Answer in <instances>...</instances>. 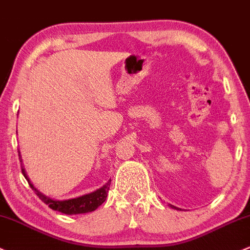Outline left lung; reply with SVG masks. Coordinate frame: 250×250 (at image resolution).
Wrapping results in <instances>:
<instances>
[{
  "instance_id": "left-lung-1",
  "label": "left lung",
  "mask_w": 250,
  "mask_h": 250,
  "mask_svg": "<svg viewBox=\"0 0 250 250\" xmlns=\"http://www.w3.org/2000/svg\"><path fill=\"white\" fill-rule=\"evenodd\" d=\"M169 207L173 208V209H178V208H175V207H173V205H171V204H169ZM178 210H179V209H178Z\"/></svg>"
}]
</instances>
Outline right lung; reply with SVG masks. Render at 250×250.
Instances as JSON below:
<instances>
[{
	"label": "right lung",
	"instance_id": "obj_1",
	"mask_svg": "<svg viewBox=\"0 0 250 250\" xmlns=\"http://www.w3.org/2000/svg\"><path fill=\"white\" fill-rule=\"evenodd\" d=\"M19 156H20V153H19ZM21 171H22V174L24 175L27 182H28L32 190H34L35 194L39 197L41 201L45 203L46 205H48V208H51L52 210L59 211V212L65 213V215H78V213H86L95 211L100 205H102L103 203L105 202L106 196H108L106 193L109 192V188H110L111 184V180H109L105 185L102 186L101 188H98L97 191L89 194H84V196L78 197V198L68 199V201H53V199L43 196L41 192L38 191L37 188L32 185L28 177H27L26 172H24L22 160H21Z\"/></svg>",
	"mask_w": 250,
	"mask_h": 250
}]
</instances>
